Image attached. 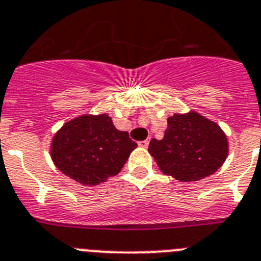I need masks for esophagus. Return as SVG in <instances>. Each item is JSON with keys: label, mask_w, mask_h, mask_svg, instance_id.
Segmentation results:
<instances>
[{"label": "esophagus", "mask_w": 261, "mask_h": 261, "mask_svg": "<svg viewBox=\"0 0 261 261\" xmlns=\"http://www.w3.org/2000/svg\"><path fill=\"white\" fill-rule=\"evenodd\" d=\"M148 144H149V140H142V142H139V147L142 148H147Z\"/></svg>", "instance_id": "1"}]
</instances>
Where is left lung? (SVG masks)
I'll use <instances>...</instances> for the list:
<instances>
[{
    "label": "left lung",
    "instance_id": "8db88e82",
    "mask_svg": "<svg viewBox=\"0 0 261 261\" xmlns=\"http://www.w3.org/2000/svg\"><path fill=\"white\" fill-rule=\"evenodd\" d=\"M148 152L164 174L180 182L210 177L229 153L226 134L216 122L196 110L174 113L161 140L152 139Z\"/></svg>",
    "mask_w": 261,
    "mask_h": 261
}]
</instances>
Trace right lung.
Here are the masks:
<instances>
[{
  "label": "right lung",
  "mask_w": 261,
  "mask_h": 261,
  "mask_svg": "<svg viewBox=\"0 0 261 261\" xmlns=\"http://www.w3.org/2000/svg\"><path fill=\"white\" fill-rule=\"evenodd\" d=\"M136 147L107 113L82 114L53 135L50 157L66 177L83 186H97L118 174Z\"/></svg>",
  "instance_id": "right-lung-1"
}]
</instances>
